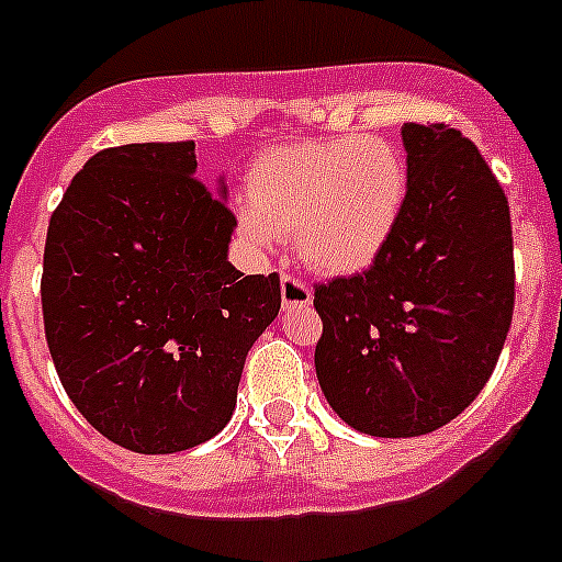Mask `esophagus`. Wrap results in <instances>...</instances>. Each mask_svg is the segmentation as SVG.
Returning <instances> with one entry per match:
<instances>
[{"instance_id":"34e87169","label":"esophagus","mask_w":562,"mask_h":562,"mask_svg":"<svg viewBox=\"0 0 562 562\" xmlns=\"http://www.w3.org/2000/svg\"><path fill=\"white\" fill-rule=\"evenodd\" d=\"M281 301L286 308H301L312 303V286L295 276L281 278Z\"/></svg>"}]
</instances>
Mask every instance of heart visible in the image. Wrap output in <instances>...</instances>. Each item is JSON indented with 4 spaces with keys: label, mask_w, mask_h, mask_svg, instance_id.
Segmentation results:
<instances>
[{
    "label": "heart",
    "mask_w": 562,
    "mask_h": 562,
    "mask_svg": "<svg viewBox=\"0 0 562 562\" xmlns=\"http://www.w3.org/2000/svg\"><path fill=\"white\" fill-rule=\"evenodd\" d=\"M406 194L409 169L390 138L362 133L295 142L256 158L236 220L256 247L292 234L315 270L357 272L393 239Z\"/></svg>",
    "instance_id": "obj_1"
}]
</instances>
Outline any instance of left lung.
<instances>
[{
  "mask_svg": "<svg viewBox=\"0 0 562 562\" xmlns=\"http://www.w3.org/2000/svg\"><path fill=\"white\" fill-rule=\"evenodd\" d=\"M409 194L364 272L315 286V368L339 418L373 437L454 420L491 379L516 306L509 205L454 127H401Z\"/></svg>",
  "mask_w": 562,
  "mask_h": 562,
  "instance_id": "obj_1",
  "label": "left lung"
}]
</instances>
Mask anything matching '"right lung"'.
Instances as JSON below:
<instances>
[{
    "instance_id": "add662e5",
    "label": "right lung",
    "mask_w": 562,
    "mask_h": 562,
    "mask_svg": "<svg viewBox=\"0 0 562 562\" xmlns=\"http://www.w3.org/2000/svg\"><path fill=\"white\" fill-rule=\"evenodd\" d=\"M194 169V142L108 147L46 231L41 308L60 384L102 437L138 454L225 429L247 351L281 308L278 272L228 261L234 211Z\"/></svg>"
}]
</instances>
